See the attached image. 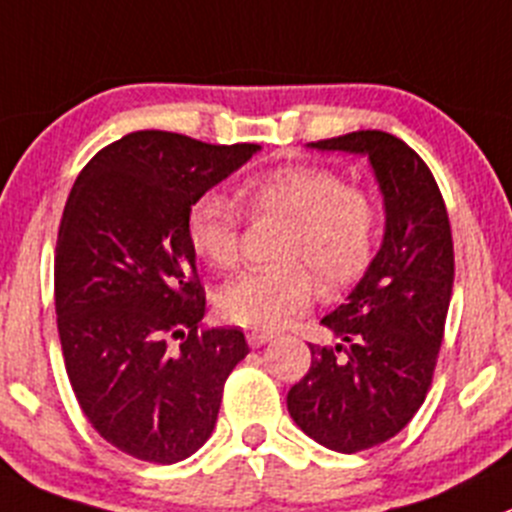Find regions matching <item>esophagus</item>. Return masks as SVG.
Here are the masks:
<instances>
[{"label": "esophagus", "mask_w": 512, "mask_h": 512, "mask_svg": "<svg viewBox=\"0 0 512 512\" xmlns=\"http://www.w3.org/2000/svg\"><path fill=\"white\" fill-rule=\"evenodd\" d=\"M272 332H265V330H252V332H247V342H250V347H262V345H267V342L272 340Z\"/></svg>", "instance_id": "esophagus-1"}]
</instances>
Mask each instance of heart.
Returning <instances> with one entry per match:
<instances>
[{"label": "heart", "mask_w": 512, "mask_h": 512, "mask_svg": "<svg viewBox=\"0 0 512 512\" xmlns=\"http://www.w3.org/2000/svg\"><path fill=\"white\" fill-rule=\"evenodd\" d=\"M245 212L255 220L285 222L277 260L227 282L217 307L230 322L277 330L300 315L322 287L342 292L355 285L377 252L380 207L360 185L317 165H282L257 172L240 185ZM192 252L215 270L240 262L242 222L225 195L207 192L187 212Z\"/></svg>", "instance_id": "b5f03b06"}]
</instances>
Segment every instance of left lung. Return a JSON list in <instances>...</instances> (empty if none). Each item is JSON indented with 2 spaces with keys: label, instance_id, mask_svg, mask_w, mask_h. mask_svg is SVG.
Masks as SVG:
<instances>
[{
  "label": "left lung",
  "instance_id": "obj_1",
  "mask_svg": "<svg viewBox=\"0 0 512 512\" xmlns=\"http://www.w3.org/2000/svg\"><path fill=\"white\" fill-rule=\"evenodd\" d=\"M312 147L370 157L385 237L347 302L320 320L340 342H310L312 365L287 393V410L325 448L360 453L395 438L433 385L453 295V232L433 172L395 135L360 130Z\"/></svg>",
  "mask_w": 512,
  "mask_h": 512
}]
</instances>
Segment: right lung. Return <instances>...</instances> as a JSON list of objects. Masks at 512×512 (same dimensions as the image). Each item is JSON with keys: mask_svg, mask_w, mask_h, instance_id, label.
Segmentation results:
<instances>
[{"mask_svg": "<svg viewBox=\"0 0 512 512\" xmlns=\"http://www.w3.org/2000/svg\"><path fill=\"white\" fill-rule=\"evenodd\" d=\"M257 150L132 132L84 165L64 205L54 250L64 367L89 425L145 463H180L205 445L225 380L250 352L237 327H202L187 212Z\"/></svg>", "mask_w": 512, "mask_h": 512, "instance_id": "obj_1", "label": "right lung"}]
</instances>
